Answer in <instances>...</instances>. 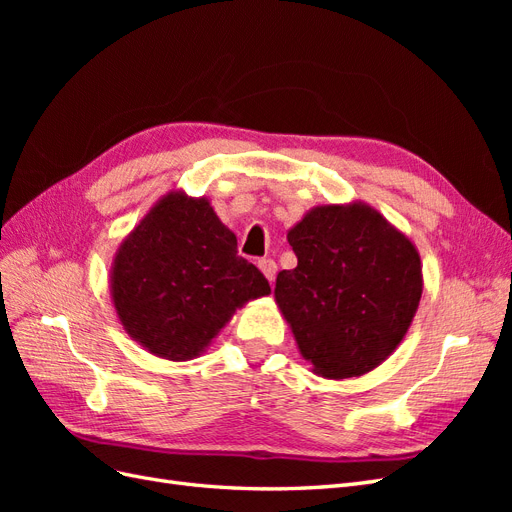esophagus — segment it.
Returning <instances> with one entry per match:
<instances>
[{
	"instance_id": "obj_1",
	"label": "esophagus",
	"mask_w": 512,
	"mask_h": 512,
	"mask_svg": "<svg viewBox=\"0 0 512 512\" xmlns=\"http://www.w3.org/2000/svg\"><path fill=\"white\" fill-rule=\"evenodd\" d=\"M258 269L262 271V275H265L269 282H273V280H275L277 265H275V262H273L271 258H262V260H258Z\"/></svg>"
}]
</instances>
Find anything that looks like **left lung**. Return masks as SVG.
<instances>
[{
	"mask_svg": "<svg viewBox=\"0 0 512 512\" xmlns=\"http://www.w3.org/2000/svg\"><path fill=\"white\" fill-rule=\"evenodd\" d=\"M297 267L275 303L316 376L346 380L382 365L406 337L423 294L416 245L371 205H316L288 230Z\"/></svg>",
	"mask_w": 512,
	"mask_h": 512,
	"instance_id": "1",
	"label": "left lung"
}]
</instances>
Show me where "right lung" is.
Segmentation results:
<instances>
[{"instance_id": "obj_1", "label": "right lung", "mask_w": 512, "mask_h": 512, "mask_svg": "<svg viewBox=\"0 0 512 512\" xmlns=\"http://www.w3.org/2000/svg\"><path fill=\"white\" fill-rule=\"evenodd\" d=\"M271 292L209 198L164 194L117 247L111 301L136 344L166 361L203 354L237 309Z\"/></svg>"}]
</instances>
